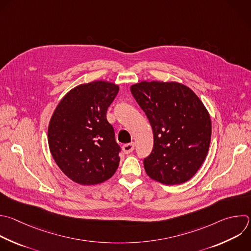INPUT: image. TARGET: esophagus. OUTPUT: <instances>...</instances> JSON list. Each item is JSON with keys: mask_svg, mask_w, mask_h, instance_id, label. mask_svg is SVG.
<instances>
[{"mask_svg": "<svg viewBox=\"0 0 251 251\" xmlns=\"http://www.w3.org/2000/svg\"><path fill=\"white\" fill-rule=\"evenodd\" d=\"M134 149H135L134 143L125 144V145L123 146V151H124L125 153H130V152H132V151H134Z\"/></svg>", "mask_w": 251, "mask_h": 251, "instance_id": "obj_1", "label": "esophagus"}]
</instances>
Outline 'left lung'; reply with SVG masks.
<instances>
[{"label":"left lung","mask_w":251,"mask_h":251,"mask_svg":"<svg viewBox=\"0 0 251 251\" xmlns=\"http://www.w3.org/2000/svg\"><path fill=\"white\" fill-rule=\"evenodd\" d=\"M130 90L153 133L152 151L144 159L147 175L166 185L186 182L200 169L210 147L212 124L205 105L176 81L143 80Z\"/></svg>","instance_id":"left-lung-1"}]
</instances>
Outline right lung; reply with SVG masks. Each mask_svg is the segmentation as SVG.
Instances as JSON below:
<instances>
[{
	"label": "right lung",
	"instance_id": "1",
	"mask_svg": "<svg viewBox=\"0 0 251 251\" xmlns=\"http://www.w3.org/2000/svg\"><path fill=\"white\" fill-rule=\"evenodd\" d=\"M119 92L115 83L96 80L71 90L48 126V144L59 169L74 182L100 184L119 165L120 147L106 111Z\"/></svg>",
	"mask_w": 251,
	"mask_h": 251
}]
</instances>
